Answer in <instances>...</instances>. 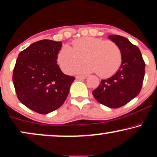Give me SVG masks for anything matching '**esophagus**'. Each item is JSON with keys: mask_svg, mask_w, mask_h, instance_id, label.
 <instances>
[{"mask_svg": "<svg viewBox=\"0 0 157 157\" xmlns=\"http://www.w3.org/2000/svg\"><path fill=\"white\" fill-rule=\"evenodd\" d=\"M76 78L78 79V80H84V79L86 78V76H81V75H77Z\"/></svg>", "mask_w": 157, "mask_h": 157, "instance_id": "1", "label": "esophagus"}]
</instances>
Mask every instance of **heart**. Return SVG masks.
<instances>
[{"label":"heart","instance_id":"b5f03b06","mask_svg":"<svg viewBox=\"0 0 157 157\" xmlns=\"http://www.w3.org/2000/svg\"><path fill=\"white\" fill-rule=\"evenodd\" d=\"M85 60L87 64L77 69V72H96L100 77L112 76L122 64V56L120 48L111 40H104L93 37H82L72 42V48L64 45L57 55V61L61 70L67 74Z\"/></svg>","mask_w":157,"mask_h":157}]
</instances>
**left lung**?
<instances>
[{
	"instance_id": "obj_1",
	"label": "left lung",
	"mask_w": 157,
	"mask_h": 157,
	"mask_svg": "<svg viewBox=\"0 0 157 157\" xmlns=\"http://www.w3.org/2000/svg\"><path fill=\"white\" fill-rule=\"evenodd\" d=\"M109 38L120 48L122 64L112 77L101 80L93 95L100 104L114 109L128 104L140 93L145 75V62L139 48L128 38L117 35H109Z\"/></svg>"
}]
</instances>
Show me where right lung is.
Here are the masks:
<instances>
[{"instance_id": "1", "label": "right lung", "mask_w": 157, "mask_h": 157, "mask_svg": "<svg viewBox=\"0 0 157 157\" xmlns=\"http://www.w3.org/2000/svg\"><path fill=\"white\" fill-rule=\"evenodd\" d=\"M62 43L42 40L19 53L13 72L17 97L29 109L46 114L64 104L75 77L57 64Z\"/></svg>"}]
</instances>
